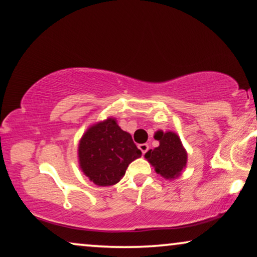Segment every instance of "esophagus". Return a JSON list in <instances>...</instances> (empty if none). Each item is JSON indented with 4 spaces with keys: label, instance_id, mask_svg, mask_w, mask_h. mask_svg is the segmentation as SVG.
Masks as SVG:
<instances>
[{
    "label": "esophagus",
    "instance_id": "esophagus-1",
    "mask_svg": "<svg viewBox=\"0 0 257 257\" xmlns=\"http://www.w3.org/2000/svg\"><path fill=\"white\" fill-rule=\"evenodd\" d=\"M138 147H139V150L141 151V153H143V154L146 153V152L148 151V148H150V146H148L147 144H141Z\"/></svg>",
    "mask_w": 257,
    "mask_h": 257
}]
</instances>
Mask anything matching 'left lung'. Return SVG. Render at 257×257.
I'll return each instance as SVG.
<instances>
[{
  "mask_svg": "<svg viewBox=\"0 0 257 257\" xmlns=\"http://www.w3.org/2000/svg\"><path fill=\"white\" fill-rule=\"evenodd\" d=\"M154 138L160 145L145 154V159L154 167L156 174L166 180H175L185 169L188 153L177 133L156 131Z\"/></svg>",
  "mask_w": 257,
  "mask_h": 257,
  "instance_id": "left-lung-1",
  "label": "left lung"
}]
</instances>
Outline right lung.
Returning a JSON list of instances; mask_svg holds the SVG:
<instances>
[{
	"mask_svg": "<svg viewBox=\"0 0 257 257\" xmlns=\"http://www.w3.org/2000/svg\"><path fill=\"white\" fill-rule=\"evenodd\" d=\"M79 166L82 173L98 187L119 182L130 163L140 158L128 132L122 131L113 117L89 126L79 141Z\"/></svg>",
	"mask_w": 257,
	"mask_h": 257,
	"instance_id": "right-lung-1",
	"label": "right lung"
}]
</instances>
